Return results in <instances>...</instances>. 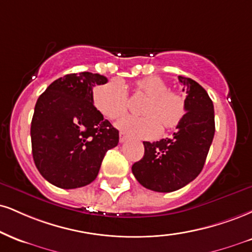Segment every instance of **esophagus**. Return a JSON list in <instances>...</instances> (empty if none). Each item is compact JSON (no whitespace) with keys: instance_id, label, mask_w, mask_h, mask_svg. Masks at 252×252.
Instances as JSON below:
<instances>
[{"instance_id":"34e87169","label":"esophagus","mask_w":252,"mask_h":252,"mask_svg":"<svg viewBox=\"0 0 252 252\" xmlns=\"http://www.w3.org/2000/svg\"><path fill=\"white\" fill-rule=\"evenodd\" d=\"M126 141V135L123 134V132H121L120 134V142L121 143H123V142Z\"/></svg>"}]
</instances>
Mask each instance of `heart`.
I'll use <instances>...</instances> for the list:
<instances>
[{"label":"heart","instance_id":"heart-1","mask_svg":"<svg viewBox=\"0 0 252 252\" xmlns=\"http://www.w3.org/2000/svg\"><path fill=\"white\" fill-rule=\"evenodd\" d=\"M132 90L145 97L141 108L143 116H129L117 123V128L132 137L151 139L159 135L160 129L172 130L183 122L187 103L178 93L169 90L168 83L158 76L136 81ZM94 102L97 110L109 120H118L128 110V93L122 83L113 80L95 92Z\"/></svg>","mask_w":252,"mask_h":252}]
</instances>
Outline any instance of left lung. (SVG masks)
Here are the masks:
<instances>
[{
    "label": "left lung",
    "instance_id": "obj_1",
    "mask_svg": "<svg viewBox=\"0 0 252 252\" xmlns=\"http://www.w3.org/2000/svg\"><path fill=\"white\" fill-rule=\"evenodd\" d=\"M187 92V115L172 138L143 142L144 156L131 170L147 189L171 192L195 180L204 166L215 135L214 104L191 78L178 76Z\"/></svg>",
    "mask_w": 252,
    "mask_h": 252
}]
</instances>
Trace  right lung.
I'll return each instance as SVG.
<instances>
[{
	"instance_id": "right-lung-1",
	"label": "right lung",
	"mask_w": 252,
	"mask_h": 252,
	"mask_svg": "<svg viewBox=\"0 0 252 252\" xmlns=\"http://www.w3.org/2000/svg\"><path fill=\"white\" fill-rule=\"evenodd\" d=\"M107 82L93 72L68 74L36 102L32 157L39 174L55 187L76 189L92 183L105 153L118 144V130L94 105L93 88Z\"/></svg>"
}]
</instances>
